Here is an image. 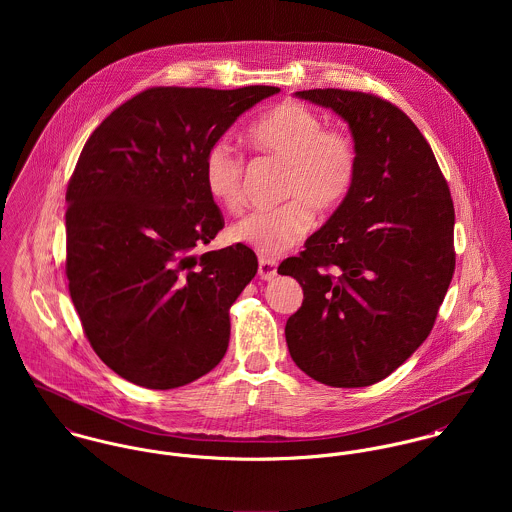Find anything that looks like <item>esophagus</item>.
<instances>
[{"label": "esophagus", "instance_id": "esophagus-1", "mask_svg": "<svg viewBox=\"0 0 512 512\" xmlns=\"http://www.w3.org/2000/svg\"><path fill=\"white\" fill-rule=\"evenodd\" d=\"M258 276L262 278V280H274L276 276H278V264H276V260H270V258H260L258 260Z\"/></svg>", "mask_w": 512, "mask_h": 512}]
</instances>
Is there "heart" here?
<instances>
[{"instance_id":"heart-1","label":"heart","mask_w":512,"mask_h":512,"mask_svg":"<svg viewBox=\"0 0 512 512\" xmlns=\"http://www.w3.org/2000/svg\"><path fill=\"white\" fill-rule=\"evenodd\" d=\"M246 142L260 153L286 161L282 181L284 205L256 211L230 228V238L264 256L295 246L313 226L315 214L333 213L353 189L359 153L353 138L325 130L323 120L307 106L286 100L266 112L246 132ZM244 161L228 146L215 144L205 157V187L211 199L230 215L244 207Z\"/></svg>"}]
</instances>
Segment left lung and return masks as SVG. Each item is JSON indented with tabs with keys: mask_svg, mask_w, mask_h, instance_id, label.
<instances>
[{
	"mask_svg": "<svg viewBox=\"0 0 512 512\" xmlns=\"http://www.w3.org/2000/svg\"><path fill=\"white\" fill-rule=\"evenodd\" d=\"M295 96L349 124L359 167L341 207L278 268L303 288L288 349L321 384L370 386L436 323L455 270L453 201L432 147L398 106L341 88Z\"/></svg>",
	"mask_w": 512,
	"mask_h": 512,
	"instance_id": "8db88e82",
	"label": "left lung"
}]
</instances>
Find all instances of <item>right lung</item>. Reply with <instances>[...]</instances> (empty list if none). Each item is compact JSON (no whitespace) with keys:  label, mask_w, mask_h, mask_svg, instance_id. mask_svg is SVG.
<instances>
[{"label":"right lung","mask_w":512,"mask_h":512,"mask_svg":"<svg viewBox=\"0 0 512 512\" xmlns=\"http://www.w3.org/2000/svg\"><path fill=\"white\" fill-rule=\"evenodd\" d=\"M276 86H155L88 138L67 189V278L84 335L122 378L169 390L219 365L228 309L256 276L234 244L197 254L224 219L205 157Z\"/></svg>","instance_id":"add662e5"}]
</instances>
